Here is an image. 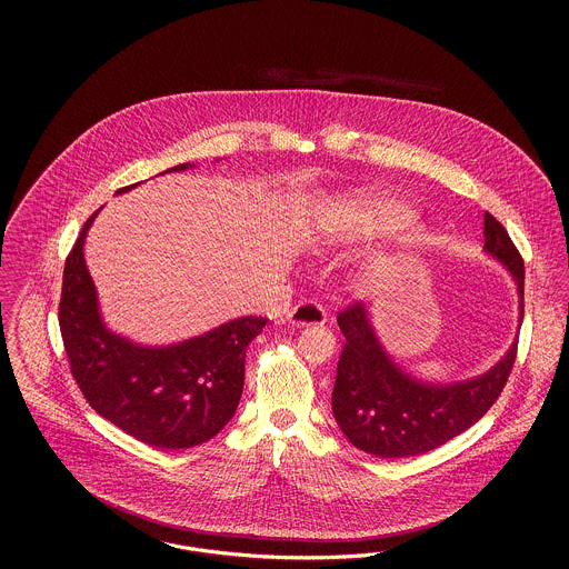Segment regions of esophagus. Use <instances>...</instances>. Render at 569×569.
Instances as JSON below:
<instances>
[{
	"label": "esophagus",
	"mask_w": 569,
	"mask_h": 569,
	"mask_svg": "<svg viewBox=\"0 0 569 569\" xmlns=\"http://www.w3.org/2000/svg\"><path fill=\"white\" fill-rule=\"evenodd\" d=\"M288 322L295 326H322L326 322L325 307L313 300L298 302L288 311Z\"/></svg>",
	"instance_id": "obj_1"
}]
</instances>
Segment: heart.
I'll return each mask as SVG.
<instances>
[{"label": "heart", "instance_id": "b5f03b06", "mask_svg": "<svg viewBox=\"0 0 569 569\" xmlns=\"http://www.w3.org/2000/svg\"><path fill=\"white\" fill-rule=\"evenodd\" d=\"M411 221L413 211L397 198L348 193L320 211L313 234L320 244L339 247L399 234Z\"/></svg>", "mask_w": 569, "mask_h": 569}]
</instances>
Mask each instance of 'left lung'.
<instances>
[{"label":"left lung","instance_id":"1","mask_svg":"<svg viewBox=\"0 0 569 569\" xmlns=\"http://www.w3.org/2000/svg\"><path fill=\"white\" fill-rule=\"evenodd\" d=\"M485 251L515 277L525 297V264L508 230L485 213ZM346 346L337 365L332 413L343 435L379 459H406L439 448L476 425L499 399L516 360V341L487 373L455 383H429L406 373L379 343L362 302L337 316Z\"/></svg>","mask_w":569,"mask_h":569}]
</instances>
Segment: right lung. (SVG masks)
Returning <instances> with one entry per match:
<instances>
[{
	"instance_id": "1",
	"label": "right lung",
	"mask_w": 569,
	"mask_h": 569,
	"mask_svg": "<svg viewBox=\"0 0 569 569\" xmlns=\"http://www.w3.org/2000/svg\"><path fill=\"white\" fill-rule=\"evenodd\" d=\"M193 168L179 163L166 172ZM121 188L117 193L130 191ZM100 209L82 226L63 267L59 328L70 371L87 403L142 443L183 450L216 437L234 416L244 350L264 318L247 316L174 346H140L104 325L82 244Z\"/></svg>"
}]
</instances>
